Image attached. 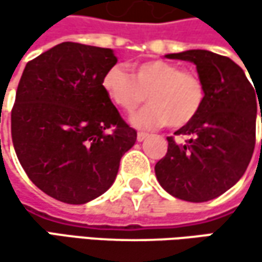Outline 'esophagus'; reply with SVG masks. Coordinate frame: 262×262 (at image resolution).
<instances>
[{
    "label": "esophagus",
    "instance_id": "34e87169",
    "mask_svg": "<svg viewBox=\"0 0 262 262\" xmlns=\"http://www.w3.org/2000/svg\"><path fill=\"white\" fill-rule=\"evenodd\" d=\"M147 136H148V133H145V132H138V135H136V139L141 142V141H144Z\"/></svg>",
    "mask_w": 262,
    "mask_h": 262
}]
</instances>
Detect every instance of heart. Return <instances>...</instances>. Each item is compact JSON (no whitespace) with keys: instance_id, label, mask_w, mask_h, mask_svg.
<instances>
[{"instance_id":"heart-1","label":"heart","mask_w":262,"mask_h":262,"mask_svg":"<svg viewBox=\"0 0 262 262\" xmlns=\"http://www.w3.org/2000/svg\"><path fill=\"white\" fill-rule=\"evenodd\" d=\"M101 86L107 98L126 112L136 109L145 94L148 104L130 118L139 129L182 127L197 117L205 100L203 81L195 73L161 59L132 65L130 76L112 67L104 73Z\"/></svg>"}]
</instances>
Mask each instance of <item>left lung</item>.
I'll use <instances>...</instances> for the list:
<instances>
[{"label": "left lung", "mask_w": 262, "mask_h": 262, "mask_svg": "<svg viewBox=\"0 0 262 262\" xmlns=\"http://www.w3.org/2000/svg\"><path fill=\"white\" fill-rule=\"evenodd\" d=\"M167 57L195 65L205 86V100L197 117L174 133L189 139L178 144L173 136L167 138V155L155 165V173L171 195L186 202H208L234 186L252 159L261 94L241 67L226 56L188 50Z\"/></svg>", "instance_id": "left-lung-1"}]
</instances>
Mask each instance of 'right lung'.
<instances>
[{
    "mask_svg": "<svg viewBox=\"0 0 262 262\" xmlns=\"http://www.w3.org/2000/svg\"><path fill=\"white\" fill-rule=\"evenodd\" d=\"M111 48L62 42L26 65L12 109L16 156L39 189L81 205L114 183L136 130L103 91Z\"/></svg>",
    "mask_w": 262,
    "mask_h": 262,
    "instance_id": "1",
    "label": "right lung"
}]
</instances>
